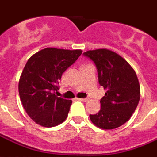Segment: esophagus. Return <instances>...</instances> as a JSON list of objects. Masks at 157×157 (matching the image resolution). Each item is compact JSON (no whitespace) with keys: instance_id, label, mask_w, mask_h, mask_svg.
<instances>
[{"instance_id":"obj_1","label":"esophagus","mask_w":157,"mask_h":157,"mask_svg":"<svg viewBox=\"0 0 157 157\" xmlns=\"http://www.w3.org/2000/svg\"><path fill=\"white\" fill-rule=\"evenodd\" d=\"M78 100H80V101H83V102H88V101H89V98H78Z\"/></svg>"}]
</instances>
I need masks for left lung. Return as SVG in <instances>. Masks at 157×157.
Listing matches in <instances>:
<instances>
[{"mask_svg":"<svg viewBox=\"0 0 157 157\" xmlns=\"http://www.w3.org/2000/svg\"><path fill=\"white\" fill-rule=\"evenodd\" d=\"M94 61L98 82L106 90L100 101L101 109L89 115L91 122L103 130L121 127L130 119L138 105L141 90L136 72L123 58L108 49L83 53Z\"/></svg>","mask_w":157,"mask_h":157,"instance_id":"1","label":"left lung"}]
</instances>
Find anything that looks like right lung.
<instances>
[{"label":"right lung","mask_w":157,"mask_h":157,"mask_svg":"<svg viewBox=\"0 0 157 157\" xmlns=\"http://www.w3.org/2000/svg\"><path fill=\"white\" fill-rule=\"evenodd\" d=\"M82 52L49 47L28 59L19 80V94L26 113L37 124L52 128L67 118L72 100L58 98L55 91L63 72Z\"/></svg>","instance_id":"1"}]
</instances>
